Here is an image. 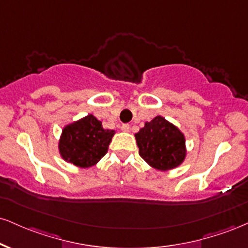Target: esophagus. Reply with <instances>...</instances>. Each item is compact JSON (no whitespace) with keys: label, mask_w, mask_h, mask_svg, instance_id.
<instances>
[{"label":"esophagus","mask_w":248,"mask_h":248,"mask_svg":"<svg viewBox=\"0 0 248 248\" xmlns=\"http://www.w3.org/2000/svg\"><path fill=\"white\" fill-rule=\"evenodd\" d=\"M121 130H122V132H124V133H128L130 130V126H129V124H122Z\"/></svg>","instance_id":"1"}]
</instances>
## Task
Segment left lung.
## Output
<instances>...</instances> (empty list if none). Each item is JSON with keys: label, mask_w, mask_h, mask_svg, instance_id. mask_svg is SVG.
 Listing matches in <instances>:
<instances>
[{"label": "left lung", "mask_w": 248, "mask_h": 248, "mask_svg": "<svg viewBox=\"0 0 248 248\" xmlns=\"http://www.w3.org/2000/svg\"><path fill=\"white\" fill-rule=\"evenodd\" d=\"M139 154L155 170L177 169L187 156L186 137L179 128L163 116L147 121L135 134Z\"/></svg>", "instance_id": "obj_1"}]
</instances>
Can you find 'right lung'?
<instances>
[{"label": "right lung", "instance_id": "1", "mask_svg": "<svg viewBox=\"0 0 248 248\" xmlns=\"http://www.w3.org/2000/svg\"><path fill=\"white\" fill-rule=\"evenodd\" d=\"M114 134L115 130L104 129L101 121L89 114L63 127L59 139V154L67 163L90 169L105 156Z\"/></svg>", "mask_w": 248, "mask_h": 248}]
</instances>
